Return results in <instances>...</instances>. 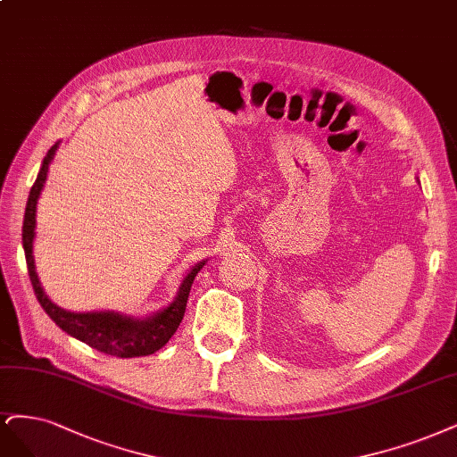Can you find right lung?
<instances>
[{
    "instance_id": "obj_1",
    "label": "right lung",
    "mask_w": 457,
    "mask_h": 457,
    "mask_svg": "<svg viewBox=\"0 0 457 457\" xmlns=\"http://www.w3.org/2000/svg\"><path fill=\"white\" fill-rule=\"evenodd\" d=\"M60 141L49 149L46 156L41 162L37 179L31 187L26 213H24V225H22V245L24 255L28 264V274L34 286L36 296L41 304V308L49 313V318L66 333L77 340L88 344L90 348L98 350L107 355L115 357H141L151 355L156 350H161L162 345L176 333L183 316L185 306L188 301V293H191V286L200 272V269L206 261L196 262L191 270L185 274L181 279V286L178 289V295L166 308L151 313L147 318H134L127 316L120 312H70L56 306L49 296L45 295L41 281L36 272L34 262V238H36V212H37V200L41 196V191L46 181V174H49V166L54 159L56 149Z\"/></svg>"
}]
</instances>
